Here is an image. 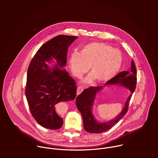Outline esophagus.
Listing matches in <instances>:
<instances>
[{"mask_svg":"<svg viewBox=\"0 0 158 158\" xmlns=\"http://www.w3.org/2000/svg\"><path fill=\"white\" fill-rule=\"evenodd\" d=\"M83 90H84V89H83V87H81V86H79V87H77V95H79L82 91H83Z\"/></svg>","mask_w":158,"mask_h":158,"instance_id":"1","label":"esophagus"}]
</instances>
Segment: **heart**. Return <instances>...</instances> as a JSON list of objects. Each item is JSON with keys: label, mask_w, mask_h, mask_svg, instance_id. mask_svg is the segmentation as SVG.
<instances>
[{"label": "heart", "mask_w": 158, "mask_h": 158, "mask_svg": "<svg viewBox=\"0 0 158 158\" xmlns=\"http://www.w3.org/2000/svg\"><path fill=\"white\" fill-rule=\"evenodd\" d=\"M123 62L121 54L105 43L93 42L85 44L80 53H73L69 60L73 74L81 77L91 69L92 74L87 77L84 82L90 83L97 81L98 83L107 82L119 72Z\"/></svg>", "instance_id": "1"}]
</instances>
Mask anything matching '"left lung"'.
<instances>
[{"label":"left lung","mask_w":158,"mask_h":158,"mask_svg":"<svg viewBox=\"0 0 158 158\" xmlns=\"http://www.w3.org/2000/svg\"><path fill=\"white\" fill-rule=\"evenodd\" d=\"M137 83V70L133 60L131 62V69L119 73L111 80L107 82L106 84H121L131 91L124 109L121 113L113 120L109 122L99 123L95 119L92 114V107L96 93L102 88V86H91L79 94L76 98V106L82 116L84 128L91 133H101L108 131L116 124L127 113L129 104L132 94L136 89Z\"/></svg>","instance_id":"8db88e82"}]
</instances>
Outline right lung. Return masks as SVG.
I'll use <instances>...</instances> for the list:
<instances>
[{
  "mask_svg": "<svg viewBox=\"0 0 158 158\" xmlns=\"http://www.w3.org/2000/svg\"><path fill=\"white\" fill-rule=\"evenodd\" d=\"M77 37L59 35L39 49L29 65L26 96L30 111L42 127L58 129L63 119L57 111L60 102L73 101L76 96V82L62 67L67 63L68 47ZM52 58L54 68L47 64Z\"/></svg>",
  "mask_w": 158,
  "mask_h": 158,
  "instance_id": "add662e5",
  "label": "right lung"
}]
</instances>
